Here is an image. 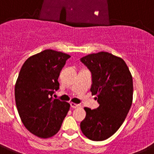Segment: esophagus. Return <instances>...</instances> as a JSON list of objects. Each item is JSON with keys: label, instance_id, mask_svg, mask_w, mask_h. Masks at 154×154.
I'll use <instances>...</instances> for the list:
<instances>
[{"label": "esophagus", "instance_id": "1", "mask_svg": "<svg viewBox=\"0 0 154 154\" xmlns=\"http://www.w3.org/2000/svg\"><path fill=\"white\" fill-rule=\"evenodd\" d=\"M70 105H71V107H72V108H74V109L79 108V107L81 106L79 104H76V103H71Z\"/></svg>", "mask_w": 154, "mask_h": 154}]
</instances>
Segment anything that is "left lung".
Here are the masks:
<instances>
[{
	"mask_svg": "<svg viewBox=\"0 0 154 154\" xmlns=\"http://www.w3.org/2000/svg\"><path fill=\"white\" fill-rule=\"evenodd\" d=\"M92 74L91 92L99 106L85 107V118L80 123L84 135L93 141L112 137L123 124L133 102V78L123 58L100 51L80 59Z\"/></svg>",
	"mask_w": 154,
	"mask_h": 154,
	"instance_id": "1",
	"label": "left lung"
}]
</instances>
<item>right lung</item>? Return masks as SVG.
Here are the masks:
<instances>
[{
  "label": "right lung",
  "mask_w": 154,
  "mask_h": 154,
  "mask_svg": "<svg viewBox=\"0 0 154 154\" xmlns=\"http://www.w3.org/2000/svg\"><path fill=\"white\" fill-rule=\"evenodd\" d=\"M70 55L47 49L25 61L14 89L16 106L23 124L40 138L55 135L62 126L70 104L53 99L59 89L58 79Z\"/></svg>",
  "instance_id": "right-lung-1"
}]
</instances>
